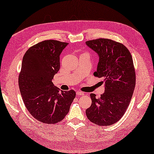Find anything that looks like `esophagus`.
<instances>
[{"label":"esophagus","instance_id":"34e87169","mask_svg":"<svg viewBox=\"0 0 154 154\" xmlns=\"http://www.w3.org/2000/svg\"><path fill=\"white\" fill-rule=\"evenodd\" d=\"M76 94H77V96H81V95H84V94H85V93L83 92H82V91H77Z\"/></svg>","mask_w":154,"mask_h":154}]
</instances>
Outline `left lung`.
<instances>
[{
	"instance_id": "left-lung-1",
	"label": "left lung",
	"mask_w": 154,
	"mask_h": 154,
	"mask_svg": "<svg viewBox=\"0 0 154 154\" xmlns=\"http://www.w3.org/2000/svg\"><path fill=\"white\" fill-rule=\"evenodd\" d=\"M88 47L98 54L99 61L94 75L103 78L104 93L99 98L90 94L92 104L86 110L91 122L99 126H110L125 113L136 85V73L131 54L122 44L110 39L87 41Z\"/></svg>"
}]
</instances>
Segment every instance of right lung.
<instances>
[{"mask_svg": "<svg viewBox=\"0 0 154 154\" xmlns=\"http://www.w3.org/2000/svg\"><path fill=\"white\" fill-rule=\"evenodd\" d=\"M67 43L50 40L30 47L22 59L18 85L31 115L40 122L56 124L63 120L76 93L60 91L52 79L60 68V55Z\"/></svg>", "mask_w": 154, "mask_h": 154, "instance_id": "right-lung-1", "label": "right lung"}]
</instances>
